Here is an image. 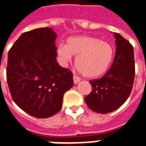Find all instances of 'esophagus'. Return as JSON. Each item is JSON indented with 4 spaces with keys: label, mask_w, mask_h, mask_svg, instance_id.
Instances as JSON below:
<instances>
[{
    "label": "esophagus",
    "mask_w": 146,
    "mask_h": 146,
    "mask_svg": "<svg viewBox=\"0 0 146 146\" xmlns=\"http://www.w3.org/2000/svg\"><path fill=\"white\" fill-rule=\"evenodd\" d=\"M80 81V78H79L78 76H73V82H74V84H78Z\"/></svg>",
    "instance_id": "34e87169"
}]
</instances>
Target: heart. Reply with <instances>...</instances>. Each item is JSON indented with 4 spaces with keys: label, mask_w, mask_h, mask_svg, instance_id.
I'll return each mask as SVG.
<instances>
[{
    "label": "heart",
    "mask_w": 146,
    "mask_h": 146,
    "mask_svg": "<svg viewBox=\"0 0 146 146\" xmlns=\"http://www.w3.org/2000/svg\"><path fill=\"white\" fill-rule=\"evenodd\" d=\"M56 53L63 65L76 56V68L88 78H96L106 73L114 56V47L110 43L87 35L69 38L66 44L57 46Z\"/></svg>",
    "instance_id": "heart-1"
}]
</instances>
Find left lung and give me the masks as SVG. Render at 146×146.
<instances>
[{
  "label": "left lung",
  "instance_id": "8db88e82",
  "mask_svg": "<svg viewBox=\"0 0 146 146\" xmlns=\"http://www.w3.org/2000/svg\"><path fill=\"white\" fill-rule=\"evenodd\" d=\"M116 52L110 70L100 79L90 80L92 91L85 97L90 110L107 114L117 110L130 95L135 79L134 49L128 40L114 32Z\"/></svg>",
  "mask_w": 146,
  "mask_h": 146
}]
</instances>
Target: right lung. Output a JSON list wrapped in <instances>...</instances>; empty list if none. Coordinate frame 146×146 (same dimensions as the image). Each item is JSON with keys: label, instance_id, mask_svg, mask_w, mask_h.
<instances>
[{"label": "right lung", "instance_id": "add662e5", "mask_svg": "<svg viewBox=\"0 0 146 146\" xmlns=\"http://www.w3.org/2000/svg\"><path fill=\"white\" fill-rule=\"evenodd\" d=\"M52 29L25 32L8 52L7 81L13 100L24 111L46 118L62 108L65 92L73 86V73L56 60Z\"/></svg>", "mask_w": 146, "mask_h": 146}]
</instances>
